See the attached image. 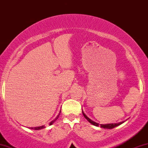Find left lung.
<instances>
[{
	"label": "left lung",
	"instance_id": "8db88e82",
	"mask_svg": "<svg viewBox=\"0 0 148 148\" xmlns=\"http://www.w3.org/2000/svg\"><path fill=\"white\" fill-rule=\"evenodd\" d=\"M82 113H83V115H84V116L85 117V118L87 119V120L88 122H89L90 123H91L92 125H95V126H97V127H101V128H104V129H113L114 128V127H117V126H119V125H120L121 124H123L124 122H121V123H114V124H106V125H102V124H101V125H99V123H97L95 122L92 121V120H91V119H90L88 117L86 116V115L84 113V111H83L82 110Z\"/></svg>",
	"mask_w": 148,
	"mask_h": 148
}]
</instances>
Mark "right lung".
Segmentation results:
<instances>
[{
  "label": "right lung",
  "mask_w": 148,
  "mask_h": 148,
  "mask_svg": "<svg viewBox=\"0 0 148 148\" xmlns=\"http://www.w3.org/2000/svg\"><path fill=\"white\" fill-rule=\"evenodd\" d=\"M60 112H61V111H60V113H59V114L57 115V117H56V118L55 119H54V120H53V121H51V123H49V125H52V124H53V123H54V122H55V121H56V120L58 118L59 115H60ZM45 126H44V125H43V126H41V127H30V129H32V130H42V129L45 128Z\"/></svg>",
  "instance_id": "1"
}]
</instances>
